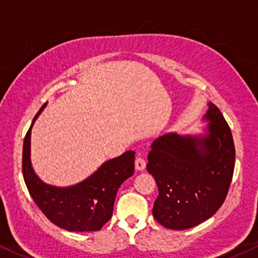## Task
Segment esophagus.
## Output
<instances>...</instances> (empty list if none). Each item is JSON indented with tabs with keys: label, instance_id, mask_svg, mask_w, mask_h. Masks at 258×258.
Masks as SVG:
<instances>
[{
	"label": "esophagus",
	"instance_id": "obj_1",
	"mask_svg": "<svg viewBox=\"0 0 258 258\" xmlns=\"http://www.w3.org/2000/svg\"><path fill=\"white\" fill-rule=\"evenodd\" d=\"M135 165H136V170L137 171H143L145 169V167H146L145 159L142 158V157H137Z\"/></svg>",
	"mask_w": 258,
	"mask_h": 258
}]
</instances>
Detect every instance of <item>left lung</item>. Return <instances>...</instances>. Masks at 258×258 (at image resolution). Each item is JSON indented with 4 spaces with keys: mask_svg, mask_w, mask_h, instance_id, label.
Returning a JSON list of instances; mask_svg holds the SVG:
<instances>
[{
    "mask_svg": "<svg viewBox=\"0 0 258 258\" xmlns=\"http://www.w3.org/2000/svg\"><path fill=\"white\" fill-rule=\"evenodd\" d=\"M206 132L158 137L149 152L148 171L158 187L152 214L167 229L185 230L210 219L226 199L234 169L232 133L214 103L204 115Z\"/></svg>",
    "mask_w": 258,
    "mask_h": 258,
    "instance_id": "8db88e82",
    "label": "left lung"
}]
</instances>
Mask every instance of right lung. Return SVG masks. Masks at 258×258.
<instances>
[{"label": "right lung", "mask_w": 258, "mask_h": 258, "mask_svg": "<svg viewBox=\"0 0 258 258\" xmlns=\"http://www.w3.org/2000/svg\"><path fill=\"white\" fill-rule=\"evenodd\" d=\"M26 133L22 150V174L25 183L37 206L51 223L71 232L99 231L112 218L114 201L123 181L135 171V151L103 163L97 170L80 183L70 187H54L42 182L31 163V130Z\"/></svg>", "instance_id": "add662e5"}]
</instances>
